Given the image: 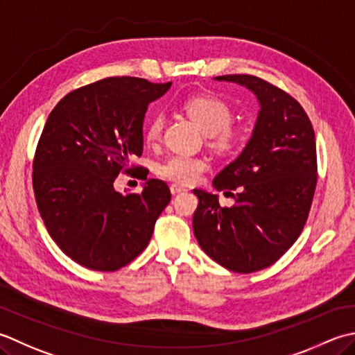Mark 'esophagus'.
Listing matches in <instances>:
<instances>
[{
	"label": "esophagus",
	"mask_w": 355,
	"mask_h": 355,
	"mask_svg": "<svg viewBox=\"0 0 355 355\" xmlns=\"http://www.w3.org/2000/svg\"><path fill=\"white\" fill-rule=\"evenodd\" d=\"M170 191H171V194H173V196H176V194H180V193H185V191H187V188H184V187H180V185H176V184H173V185L170 187Z\"/></svg>",
	"instance_id": "esophagus-1"
}]
</instances>
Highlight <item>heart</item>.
Returning <instances> with one entry per match:
<instances>
[{
  "mask_svg": "<svg viewBox=\"0 0 355 355\" xmlns=\"http://www.w3.org/2000/svg\"><path fill=\"white\" fill-rule=\"evenodd\" d=\"M184 110L207 136H211L213 144L219 150H230L234 146V135L230 130L233 113L227 103L213 95H199L187 99ZM164 128V116L155 113L146 128V139L148 144H156L161 139ZM207 161L202 157L175 155L159 165V175L178 184H193L207 170Z\"/></svg>",
  "mask_w": 355,
  "mask_h": 355,
  "instance_id": "obj_1",
  "label": "heart"
}]
</instances>
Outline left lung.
Masks as SVG:
<instances>
[{
  "mask_svg": "<svg viewBox=\"0 0 355 355\" xmlns=\"http://www.w3.org/2000/svg\"><path fill=\"white\" fill-rule=\"evenodd\" d=\"M213 79L245 87L259 112L247 146L213 179L234 205L222 208L218 194L193 190L199 199L193 231L205 254L223 268L254 272L284 256L308 219L317 182L314 130L297 101L263 79Z\"/></svg>",
  "mask_w": 355,
  "mask_h": 355,
  "instance_id": "left-lung-1",
  "label": "left lung"
}]
</instances>
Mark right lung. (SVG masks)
Wrapping results in <instances>:
<instances>
[{
    "label": "right lung",
    "instance_id": "1",
    "mask_svg": "<svg viewBox=\"0 0 355 355\" xmlns=\"http://www.w3.org/2000/svg\"><path fill=\"white\" fill-rule=\"evenodd\" d=\"M170 87L105 78L69 93L49 114L33 161L36 204L58 247L85 268L116 271L132 262L170 204L161 179H148L141 193L113 185L142 155L147 108Z\"/></svg>",
    "mask_w": 355,
    "mask_h": 355
}]
</instances>
